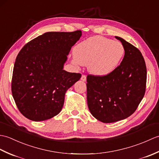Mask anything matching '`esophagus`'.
Wrapping results in <instances>:
<instances>
[{
  "mask_svg": "<svg viewBox=\"0 0 159 159\" xmlns=\"http://www.w3.org/2000/svg\"><path fill=\"white\" fill-rule=\"evenodd\" d=\"M80 79H81V80H83V81H85L86 79H86V76L84 75V74H83L81 78H80Z\"/></svg>",
  "mask_w": 159,
  "mask_h": 159,
  "instance_id": "obj_1",
  "label": "esophagus"
}]
</instances>
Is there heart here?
Listing matches in <instances>:
<instances>
[{"label": "heart", "mask_w": 159, "mask_h": 159, "mask_svg": "<svg viewBox=\"0 0 159 159\" xmlns=\"http://www.w3.org/2000/svg\"><path fill=\"white\" fill-rule=\"evenodd\" d=\"M72 62L76 66L88 65L89 72L96 76H105L117 68L124 55L120 42L96 36L78 44L74 50Z\"/></svg>", "instance_id": "heart-1"}]
</instances>
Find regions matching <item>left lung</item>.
I'll return each instance as SVG.
<instances>
[{"label":"left lung","mask_w":159,"mask_h":159,"mask_svg":"<svg viewBox=\"0 0 159 159\" xmlns=\"http://www.w3.org/2000/svg\"><path fill=\"white\" fill-rule=\"evenodd\" d=\"M125 54L120 66L105 76L88 74L87 98L92 116L103 123L126 119L137 109L146 87V63L139 50L120 37Z\"/></svg>","instance_id":"8db88e82"}]
</instances>
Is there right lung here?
<instances>
[{
    "label": "right lung",
    "mask_w": 159,
    "mask_h": 159,
    "mask_svg": "<svg viewBox=\"0 0 159 159\" xmlns=\"http://www.w3.org/2000/svg\"><path fill=\"white\" fill-rule=\"evenodd\" d=\"M81 31L48 32L20 50L13 67L11 92L20 112L39 121L60 113L66 91L81 77L63 70Z\"/></svg>",
    "instance_id": "add662e5"
}]
</instances>
